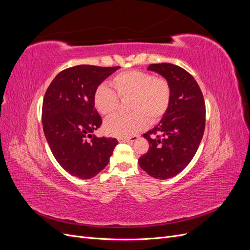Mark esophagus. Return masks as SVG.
<instances>
[{"label":"esophagus","instance_id":"esophagus-1","mask_svg":"<svg viewBox=\"0 0 250 250\" xmlns=\"http://www.w3.org/2000/svg\"><path fill=\"white\" fill-rule=\"evenodd\" d=\"M139 139L138 135H133V137H130V138H126V139H120L119 141L122 142V143H133Z\"/></svg>","mask_w":250,"mask_h":250}]
</instances>
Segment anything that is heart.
Segmentation results:
<instances>
[{
	"label": "heart",
	"mask_w": 250,
	"mask_h": 250,
	"mask_svg": "<svg viewBox=\"0 0 250 250\" xmlns=\"http://www.w3.org/2000/svg\"><path fill=\"white\" fill-rule=\"evenodd\" d=\"M112 89L100 84L95 89L94 103L100 113L109 116L118 108L119 99L130 98L129 116L116 115L104 123L108 135L128 138L140 132L150 123H156L167 113L172 98L169 81L143 71H127L111 79Z\"/></svg>",
	"instance_id": "1"
}]
</instances>
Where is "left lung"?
<instances>
[{"mask_svg":"<svg viewBox=\"0 0 250 250\" xmlns=\"http://www.w3.org/2000/svg\"><path fill=\"white\" fill-rule=\"evenodd\" d=\"M148 70L169 81L172 98L161 122L143 134L150 148L139 164L150 176L168 179L187 167L199 147L206 127V103L198 83L183 67L153 63Z\"/></svg>","mask_w":250,"mask_h":250,"instance_id":"left-lung-1","label":"left lung"}]
</instances>
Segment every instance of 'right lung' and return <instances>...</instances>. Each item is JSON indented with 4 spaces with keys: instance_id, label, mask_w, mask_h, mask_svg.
<instances>
[{
    "instance_id": "1",
    "label": "right lung",
    "mask_w": 250,
    "mask_h": 250,
    "mask_svg": "<svg viewBox=\"0 0 250 250\" xmlns=\"http://www.w3.org/2000/svg\"><path fill=\"white\" fill-rule=\"evenodd\" d=\"M119 69L89 64L69 67L53 79L44 94V137L58 164L73 176H96L106 167L118 145L116 139L97 138L92 133L102 124L95 108V89Z\"/></svg>"
}]
</instances>
